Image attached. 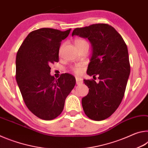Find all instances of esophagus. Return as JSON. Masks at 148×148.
<instances>
[{
	"label": "esophagus",
	"instance_id": "1",
	"mask_svg": "<svg viewBox=\"0 0 148 148\" xmlns=\"http://www.w3.org/2000/svg\"><path fill=\"white\" fill-rule=\"evenodd\" d=\"M76 84L77 85H79L83 83V80L79 77H76Z\"/></svg>",
	"mask_w": 148,
	"mask_h": 148
}]
</instances>
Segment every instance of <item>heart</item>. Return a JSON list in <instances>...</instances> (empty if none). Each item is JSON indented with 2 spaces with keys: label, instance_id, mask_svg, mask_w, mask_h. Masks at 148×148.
I'll return each instance as SVG.
<instances>
[{
  "label": "heart",
  "instance_id": "heart-1",
  "mask_svg": "<svg viewBox=\"0 0 148 148\" xmlns=\"http://www.w3.org/2000/svg\"><path fill=\"white\" fill-rule=\"evenodd\" d=\"M74 45L76 47L81 46L83 45H88L87 42L85 40L82 38H76L74 40ZM72 70L76 74H79L82 71V65L81 64H77L74 65V66L72 67Z\"/></svg>",
  "mask_w": 148,
  "mask_h": 148
}]
</instances>
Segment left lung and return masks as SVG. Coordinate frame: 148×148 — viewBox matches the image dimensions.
Returning a JSON list of instances; mask_svg holds the SVG:
<instances>
[{"mask_svg":"<svg viewBox=\"0 0 148 148\" xmlns=\"http://www.w3.org/2000/svg\"><path fill=\"white\" fill-rule=\"evenodd\" d=\"M87 38L92 53L87 74L99 76V82L84 79L89 92L82 99L86 116L95 121L109 117L121 104L130 74L128 49L113 27L93 24L76 28L72 36Z\"/></svg>","mask_w":148,"mask_h":148,"instance_id":"left-lung-1","label":"left lung"}]
</instances>
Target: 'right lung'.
<instances>
[{"mask_svg": "<svg viewBox=\"0 0 148 148\" xmlns=\"http://www.w3.org/2000/svg\"><path fill=\"white\" fill-rule=\"evenodd\" d=\"M71 31L42 28L32 31L17 53V84L27 107L42 119H53L61 114L76 84L71 74H63L58 79L50 74V65L59 61L61 42Z\"/></svg>", "mask_w": 148, "mask_h": 148, "instance_id": "add662e5", "label": "right lung"}]
</instances>
